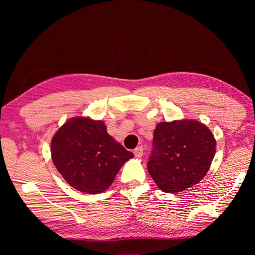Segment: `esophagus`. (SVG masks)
<instances>
[{"label": "esophagus", "instance_id": "esophagus-1", "mask_svg": "<svg viewBox=\"0 0 255 255\" xmlns=\"http://www.w3.org/2000/svg\"><path fill=\"white\" fill-rule=\"evenodd\" d=\"M134 154H135V156H137V157H141V156L143 155V148H142V145L137 146V148L134 150Z\"/></svg>", "mask_w": 255, "mask_h": 255}]
</instances>
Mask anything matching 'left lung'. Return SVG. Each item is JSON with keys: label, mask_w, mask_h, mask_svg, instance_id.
<instances>
[{"label": "left lung", "mask_w": 255, "mask_h": 255, "mask_svg": "<svg viewBox=\"0 0 255 255\" xmlns=\"http://www.w3.org/2000/svg\"><path fill=\"white\" fill-rule=\"evenodd\" d=\"M214 135L201 122H160L154 129L148 170L165 192H180L201 181L216 152Z\"/></svg>", "instance_id": "obj_1"}]
</instances>
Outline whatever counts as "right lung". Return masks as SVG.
I'll return each mask as SVG.
<instances>
[{"label":"right lung","mask_w":255,"mask_h":255,"mask_svg":"<svg viewBox=\"0 0 255 255\" xmlns=\"http://www.w3.org/2000/svg\"><path fill=\"white\" fill-rule=\"evenodd\" d=\"M51 154L67 183L91 195L109 188L123 164L134 156L107 134L102 121L83 117L67 121L57 130Z\"/></svg>","instance_id":"add662e5"}]
</instances>
